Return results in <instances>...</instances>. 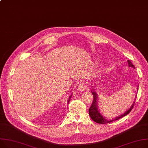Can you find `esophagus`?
<instances>
[{
  "label": "esophagus",
  "instance_id": "34e87169",
  "mask_svg": "<svg viewBox=\"0 0 148 148\" xmlns=\"http://www.w3.org/2000/svg\"><path fill=\"white\" fill-rule=\"evenodd\" d=\"M78 90L81 91V92H83V91L87 90V86H86V84L83 83L80 84L79 85H78Z\"/></svg>",
  "mask_w": 148,
  "mask_h": 148
}]
</instances>
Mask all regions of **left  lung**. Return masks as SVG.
Returning <instances> with one entry per match:
<instances>
[{
	"mask_svg": "<svg viewBox=\"0 0 148 148\" xmlns=\"http://www.w3.org/2000/svg\"><path fill=\"white\" fill-rule=\"evenodd\" d=\"M127 62H128V64H129V66L134 68V65L132 64V62L130 60H128ZM137 90L138 91V88H137ZM92 93L93 95V102H92V104L90 108H89V110H88V114H89V115H90L91 119L93 120V121H94L95 122H96L97 123H99V124L110 123L111 122H112V121H116V120H118L121 119V118L124 117V116L127 115V114H129L130 112V111L133 108V106L135 103V101H134L132 106L121 115H119L115 118H114V119H106V118L103 117L101 115V114H100V112L99 111V110H98V108L97 107V102L98 101L97 100L98 99V95H97V93L95 91H92ZM134 100H136V99H134Z\"/></svg>",
	"mask_w": 148,
	"mask_h": 148,
	"instance_id": "left-lung-1",
	"label": "left lung"
}]
</instances>
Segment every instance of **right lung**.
I'll return each instance as SVG.
<instances>
[{
    "mask_svg": "<svg viewBox=\"0 0 148 148\" xmlns=\"http://www.w3.org/2000/svg\"><path fill=\"white\" fill-rule=\"evenodd\" d=\"M71 97H72V95H71L70 96V97H69V99H68V103H69V102H70V99H71Z\"/></svg>",
    "mask_w": 148,
    "mask_h": 148,
    "instance_id": "1",
    "label": "right lung"
}]
</instances>
